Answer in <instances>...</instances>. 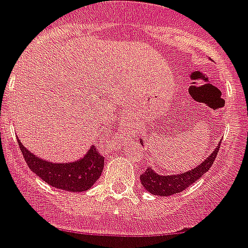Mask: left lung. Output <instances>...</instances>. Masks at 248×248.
<instances>
[{"mask_svg": "<svg viewBox=\"0 0 248 248\" xmlns=\"http://www.w3.org/2000/svg\"><path fill=\"white\" fill-rule=\"evenodd\" d=\"M218 150L219 143L203 162L200 163L197 167L192 169L191 171L184 172L180 175H158L151 167H148L140 176L142 186L145 187L147 192L157 196H171L181 192V191H184L187 187L195 184L196 181L200 180L211 169V166L214 165L215 158L218 155Z\"/></svg>", "mask_w": 248, "mask_h": 248, "instance_id": "left-lung-1", "label": "left lung"}]
</instances>
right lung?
<instances>
[{
	"mask_svg": "<svg viewBox=\"0 0 248 248\" xmlns=\"http://www.w3.org/2000/svg\"><path fill=\"white\" fill-rule=\"evenodd\" d=\"M26 163L33 173L55 188L82 192L91 188L102 173L105 157L91 146L83 158L70 163H53L31 154L18 140Z\"/></svg>",
	"mask_w": 248,
	"mask_h": 248,
	"instance_id": "right-lung-1",
	"label": "right lung"
}]
</instances>
